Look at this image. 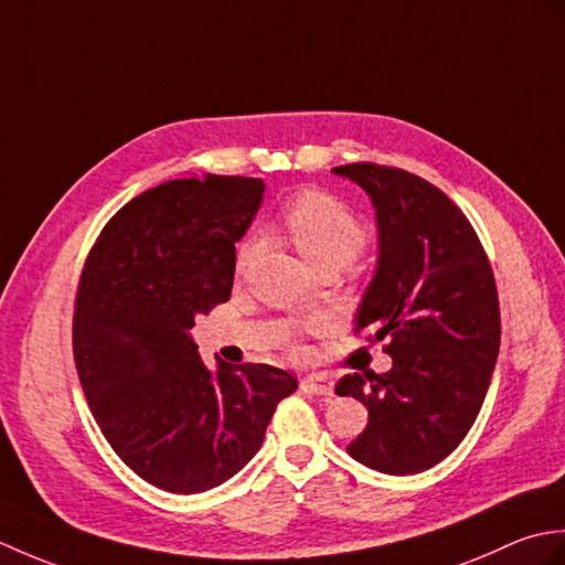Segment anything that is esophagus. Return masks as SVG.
<instances>
[{"label":"esophagus","mask_w":565,"mask_h":565,"mask_svg":"<svg viewBox=\"0 0 565 565\" xmlns=\"http://www.w3.org/2000/svg\"><path fill=\"white\" fill-rule=\"evenodd\" d=\"M301 386H303L306 391H310V393L322 395V398H330V395L334 393L332 381H330L328 376H322V374H310V376H306V379L301 381Z\"/></svg>","instance_id":"34e87169"}]
</instances>
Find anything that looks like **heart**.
Returning a JSON list of instances; mask_svg holds the SVG:
<instances>
[{"label":"heart","mask_w":565,"mask_h":565,"mask_svg":"<svg viewBox=\"0 0 565 565\" xmlns=\"http://www.w3.org/2000/svg\"><path fill=\"white\" fill-rule=\"evenodd\" d=\"M281 225L286 235L291 237L296 249L313 269L320 267H344L352 259L362 255L366 247V225L359 221V215L330 194L322 191H298L296 196L281 206ZM262 249L259 237H249L237 247L235 271L237 276L249 269V264L257 259ZM313 322L310 328H316ZM291 352L301 354V344L291 342Z\"/></svg>","instance_id":"obj_1"}]
</instances>
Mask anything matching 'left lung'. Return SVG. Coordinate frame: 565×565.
Returning <instances> with one entry per match:
<instances>
[{"instance_id": "left-lung-1", "label": "left lung", "mask_w": 565, "mask_h": 565, "mask_svg": "<svg viewBox=\"0 0 565 565\" xmlns=\"http://www.w3.org/2000/svg\"><path fill=\"white\" fill-rule=\"evenodd\" d=\"M374 201L379 264L356 310V332L386 340V374H347L338 395L369 411L350 441L374 471H427L476 423L500 350V303L486 249L463 211L435 184L398 167H334Z\"/></svg>"}]
</instances>
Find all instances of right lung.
Returning a JSON list of instances; mask_svg holds the SVG:
<instances>
[{"label": "right lung", "instance_id": "add662e5", "mask_svg": "<svg viewBox=\"0 0 565 565\" xmlns=\"http://www.w3.org/2000/svg\"><path fill=\"white\" fill-rule=\"evenodd\" d=\"M252 177H184L104 225L79 276L72 352L89 411L121 461L170 493H203L262 447L298 388L269 364L209 371L189 330L233 291L235 243L262 203Z\"/></svg>", "mask_w": 565, "mask_h": 565}]
</instances>
